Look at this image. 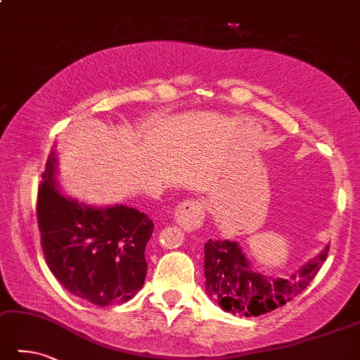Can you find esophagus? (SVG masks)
I'll return each instance as SVG.
<instances>
[{
  "label": "esophagus",
  "instance_id": "obj_1",
  "mask_svg": "<svg viewBox=\"0 0 360 360\" xmlns=\"http://www.w3.org/2000/svg\"><path fill=\"white\" fill-rule=\"evenodd\" d=\"M203 216H205V208L203 203L198 199L185 200L175 208V222L185 230V232H194L202 226Z\"/></svg>",
  "mask_w": 360,
  "mask_h": 360
}]
</instances>
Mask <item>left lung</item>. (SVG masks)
<instances>
[{"mask_svg": "<svg viewBox=\"0 0 360 360\" xmlns=\"http://www.w3.org/2000/svg\"><path fill=\"white\" fill-rule=\"evenodd\" d=\"M329 252L324 248L288 277H273L257 271L236 241L208 240L205 243L207 295L233 315L260 316L285 306L306 290L323 266Z\"/></svg>", "mask_w": 360, "mask_h": 360, "instance_id": "1", "label": "left lung"}]
</instances>
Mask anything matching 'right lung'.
Returning a JSON list of instances; mask_svg holds the SVG:
<instances>
[{
    "mask_svg": "<svg viewBox=\"0 0 360 360\" xmlns=\"http://www.w3.org/2000/svg\"><path fill=\"white\" fill-rule=\"evenodd\" d=\"M49 155L37 195V222L46 264L75 296L106 307L130 301L144 285L146 246L153 222L127 205L91 207L56 186Z\"/></svg>",
    "mask_w": 360,
    "mask_h": 360,
    "instance_id": "add662e5",
    "label": "right lung"
}]
</instances>
